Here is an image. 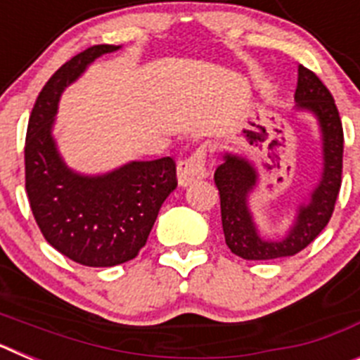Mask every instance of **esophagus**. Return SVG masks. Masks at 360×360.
<instances>
[{
  "mask_svg": "<svg viewBox=\"0 0 360 360\" xmlns=\"http://www.w3.org/2000/svg\"><path fill=\"white\" fill-rule=\"evenodd\" d=\"M205 157H207L205 149L200 148L196 149L189 158L178 162L176 176L180 186L186 187L189 186V184L196 182V180H202V178L207 176L209 171H207V165H205Z\"/></svg>",
  "mask_w": 360,
  "mask_h": 360,
  "instance_id": "34e87169",
  "label": "esophagus"
}]
</instances>
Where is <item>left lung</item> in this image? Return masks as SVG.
<instances>
[{
    "label": "left lung",
    "mask_w": 360,
    "mask_h": 360,
    "mask_svg": "<svg viewBox=\"0 0 360 360\" xmlns=\"http://www.w3.org/2000/svg\"><path fill=\"white\" fill-rule=\"evenodd\" d=\"M295 108L317 117L323 136V174L311 191L310 202L299 205L295 221L283 240H263L257 234L249 211V195L257 184L254 165L245 158L225 153L224 164L218 165L214 184L219 191L221 227L225 243L232 254L243 259H278L294 256L321 234L335 209L342 182V122L332 94L311 70L299 66Z\"/></svg>",
    "instance_id": "8db88e82"
}]
</instances>
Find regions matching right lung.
I'll return each mask as SVG.
<instances>
[{"instance_id": "obj_1", "label": "right lung", "mask_w": 360, "mask_h": 360, "mask_svg": "<svg viewBox=\"0 0 360 360\" xmlns=\"http://www.w3.org/2000/svg\"><path fill=\"white\" fill-rule=\"evenodd\" d=\"M115 44H95L66 61L37 95L25 141V187L44 240L86 266L126 263L148 241L162 203L176 189L171 157L129 162L98 176L68 169L52 136L59 97Z\"/></svg>"}]
</instances>
